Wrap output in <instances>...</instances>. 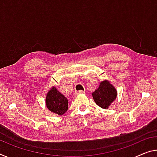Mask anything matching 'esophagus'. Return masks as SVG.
Segmentation results:
<instances>
[{
    "mask_svg": "<svg viewBox=\"0 0 157 157\" xmlns=\"http://www.w3.org/2000/svg\"><path fill=\"white\" fill-rule=\"evenodd\" d=\"M84 94V91H75V96H78V95H79V94Z\"/></svg>",
    "mask_w": 157,
    "mask_h": 157,
    "instance_id": "esophagus-1",
    "label": "esophagus"
}]
</instances>
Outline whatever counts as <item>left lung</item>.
Masks as SVG:
<instances>
[{"label":"left lung","instance_id":"1","mask_svg":"<svg viewBox=\"0 0 157 157\" xmlns=\"http://www.w3.org/2000/svg\"><path fill=\"white\" fill-rule=\"evenodd\" d=\"M92 96L97 105L102 108L107 109L115 100L117 91L109 82L103 81L98 88L92 93Z\"/></svg>","mask_w":157,"mask_h":157}]
</instances>
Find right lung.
Masks as SVG:
<instances>
[{
	"instance_id": "add662e5",
	"label": "right lung",
	"mask_w": 157,
	"mask_h": 157,
	"mask_svg": "<svg viewBox=\"0 0 157 157\" xmlns=\"http://www.w3.org/2000/svg\"><path fill=\"white\" fill-rule=\"evenodd\" d=\"M46 105L52 113L62 115L68 110V99L55 87H52L47 94Z\"/></svg>"
}]
</instances>
